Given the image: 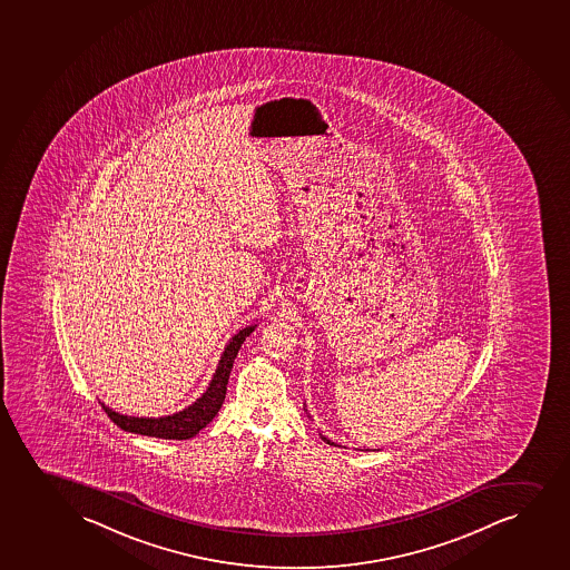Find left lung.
Returning <instances> with one entry per match:
<instances>
[{"instance_id": "obj_1", "label": "left lung", "mask_w": 570, "mask_h": 570, "mask_svg": "<svg viewBox=\"0 0 570 570\" xmlns=\"http://www.w3.org/2000/svg\"><path fill=\"white\" fill-rule=\"evenodd\" d=\"M321 439H322V441L328 442V444H332V446H335V442L330 441L328 436H324V435H322V433H321Z\"/></svg>"}]
</instances>
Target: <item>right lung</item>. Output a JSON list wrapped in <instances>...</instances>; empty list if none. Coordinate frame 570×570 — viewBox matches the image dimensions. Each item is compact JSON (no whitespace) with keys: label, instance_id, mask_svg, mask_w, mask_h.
I'll list each match as a JSON object with an SVG mask.
<instances>
[{"label":"right lung","instance_id":"right-lung-1","mask_svg":"<svg viewBox=\"0 0 570 570\" xmlns=\"http://www.w3.org/2000/svg\"><path fill=\"white\" fill-rule=\"evenodd\" d=\"M255 326L257 324L246 326V328H242L238 334L230 337L206 393H202L200 399H196L190 406L181 410V412L161 415V417H135V415L118 414L115 410L108 409L105 402H101L102 410L107 412L108 417L118 428L129 431V433H137V435L174 439V441H185V439L198 435L202 429L206 428L222 409L225 395H227L228 375H230V370L235 364L236 355H238L244 340L254 332Z\"/></svg>","mask_w":570,"mask_h":570}]
</instances>
